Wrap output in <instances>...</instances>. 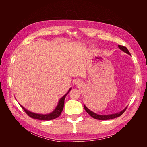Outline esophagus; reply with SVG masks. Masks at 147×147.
Instances as JSON below:
<instances>
[{
	"instance_id": "esophagus-1",
	"label": "esophagus",
	"mask_w": 147,
	"mask_h": 147,
	"mask_svg": "<svg viewBox=\"0 0 147 147\" xmlns=\"http://www.w3.org/2000/svg\"><path fill=\"white\" fill-rule=\"evenodd\" d=\"M75 84H76V85H81V84H82L81 81L78 80H77L75 81Z\"/></svg>"
}]
</instances>
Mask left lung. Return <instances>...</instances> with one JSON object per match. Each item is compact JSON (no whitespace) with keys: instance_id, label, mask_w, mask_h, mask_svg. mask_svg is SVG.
<instances>
[{"instance_id":"obj_1","label":"left lung","mask_w":147,"mask_h":147,"mask_svg":"<svg viewBox=\"0 0 147 147\" xmlns=\"http://www.w3.org/2000/svg\"><path fill=\"white\" fill-rule=\"evenodd\" d=\"M118 48L121 50V51H123V52L127 53L129 55L131 56V53H129V51H128L127 49L124 46H121V45H118ZM84 105V108L85 109L86 112L90 115L91 117H92V118H94L96 119H99V120H107V119H113L115 118H117L119 116H121V115L124 112V111L126 110V108H127V106L125 108H124L123 110H122L121 112H119L117 113H113V114H109V115H99L97 113H94V112H92V111L90 110L87 107Z\"/></svg>"}]
</instances>
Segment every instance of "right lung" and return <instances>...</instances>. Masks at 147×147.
Here are the masks:
<instances>
[{
    "label": "right lung",
    "mask_w": 147,
    "mask_h": 147,
    "mask_svg": "<svg viewBox=\"0 0 147 147\" xmlns=\"http://www.w3.org/2000/svg\"><path fill=\"white\" fill-rule=\"evenodd\" d=\"M72 90V87L70 88L67 92L64 94L61 98L59 100L58 103L57 105L55 107V109L53 110L51 112L47 113V114H42V113H34L32 112H30V111L28 110V109H25L23 105H21L20 104H19L23 109L25 111V112L27 113L29 116L31 118L37 119H40V120H46V121H48V120H51L53 119H55L57 117H59L61 115L62 111L63 110L64 108V99L65 98V96L68 94V93L70 92V91Z\"/></svg>",
    "instance_id": "add662e5"
}]
</instances>
